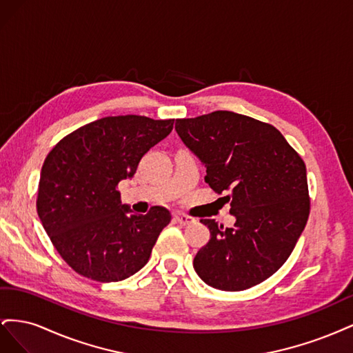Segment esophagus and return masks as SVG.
<instances>
[{"instance_id":"1","label":"esophagus","mask_w":353,"mask_h":353,"mask_svg":"<svg viewBox=\"0 0 353 353\" xmlns=\"http://www.w3.org/2000/svg\"><path fill=\"white\" fill-rule=\"evenodd\" d=\"M174 221L181 223V225H190V223L194 222V218H191L188 215H184V213L176 212V213H174Z\"/></svg>"}]
</instances>
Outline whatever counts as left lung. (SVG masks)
<instances>
[{
	"instance_id": "1",
	"label": "left lung",
	"mask_w": 353,
	"mask_h": 353,
	"mask_svg": "<svg viewBox=\"0 0 353 353\" xmlns=\"http://www.w3.org/2000/svg\"><path fill=\"white\" fill-rule=\"evenodd\" d=\"M175 130L236 216L225 230L200 219L210 240L194 258L197 275L225 292L270 279L292 254L311 210L303 159L275 126L234 112L176 119Z\"/></svg>"
}]
</instances>
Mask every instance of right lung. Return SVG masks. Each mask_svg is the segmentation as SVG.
Returning a JSON list of instances; mask_svg holds the SVG:
<instances>
[{"mask_svg":"<svg viewBox=\"0 0 353 353\" xmlns=\"http://www.w3.org/2000/svg\"><path fill=\"white\" fill-rule=\"evenodd\" d=\"M174 128V119L108 116L83 125L51 148L41 169L37 212L70 268L100 283L121 281L150 259L170 222L166 208L135 215L121 205V181Z\"/></svg>","mask_w":353,"mask_h":353,"instance_id":"1","label":"right lung"}]
</instances>
